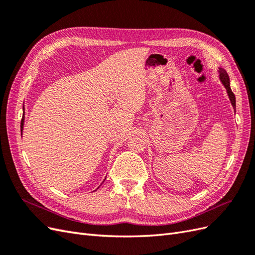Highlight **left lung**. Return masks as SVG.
<instances>
[{
    "label": "left lung",
    "mask_w": 255,
    "mask_h": 255,
    "mask_svg": "<svg viewBox=\"0 0 255 255\" xmlns=\"http://www.w3.org/2000/svg\"><path fill=\"white\" fill-rule=\"evenodd\" d=\"M218 72H219V79H220L223 86H225V88L227 89V94L229 96L231 104H232L233 109H234V112H235L236 111V100H235L234 94L232 92V90H231V87H230V78H229V75H228L227 71L223 68H219Z\"/></svg>",
    "instance_id": "obj_1"
}]
</instances>
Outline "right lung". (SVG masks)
Instances as JSON below:
<instances>
[{
    "mask_svg": "<svg viewBox=\"0 0 255 255\" xmlns=\"http://www.w3.org/2000/svg\"><path fill=\"white\" fill-rule=\"evenodd\" d=\"M23 127H24V107H23V117H22V121H21V133L23 130ZM105 179H106V177H105Z\"/></svg>",
    "mask_w": 255,
    "mask_h": 255,
    "instance_id": "add662e5",
    "label": "right lung"
}]
</instances>
